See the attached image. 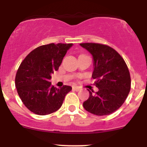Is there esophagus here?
<instances>
[{
  "label": "esophagus",
  "instance_id": "esophagus-1",
  "mask_svg": "<svg viewBox=\"0 0 147 147\" xmlns=\"http://www.w3.org/2000/svg\"><path fill=\"white\" fill-rule=\"evenodd\" d=\"M73 89L74 90H76V91H80V90H81V88L78 86H74L73 87Z\"/></svg>",
  "mask_w": 147,
  "mask_h": 147
}]
</instances>
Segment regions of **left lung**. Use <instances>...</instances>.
Listing matches in <instances>:
<instances>
[{
    "instance_id": "obj_1",
    "label": "left lung",
    "mask_w": 147,
    "mask_h": 147,
    "mask_svg": "<svg viewBox=\"0 0 147 147\" xmlns=\"http://www.w3.org/2000/svg\"><path fill=\"white\" fill-rule=\"evenodd\" d=\"M93 57L92 77L98 88L83 102L88 112L96 115L113 113L124 104L129 94L131 79L129 70L120 54L110 46L98 43H81Z\"/></svg>"
}]
</instances>
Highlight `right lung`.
I'll return each mask as SVG.
<instances>
[{"label": "right lung", "mask_w": 147, "mask_h": 147, "mask_svg": "<svg viewBox=\"0 0 147 147\" xmlns=\"http://www.w3.org/2000/svg\"><path fill=\"white\" fill-rule=\"evenodd\" d=\"M72 45H41L31 51L21 62L15 76V86L23 103L34 113L45 115L56 112L62 106L66 94L72 90L67 85L54 88L50 82L51 74L59 69Z\"/></svg>", "instance_id": "1"}]
</instances>
